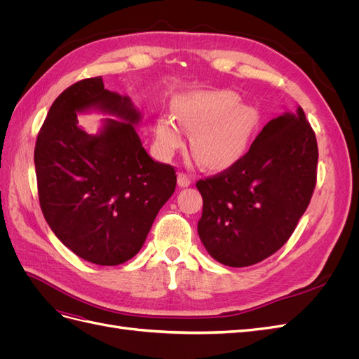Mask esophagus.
<instances>
[{"mask_svg":"<svg viewBox=\"0 0 359 359\" xmlns=\"http://www.w3.org/2000/svg\"><path fill=\"white\" fill-rule=\"evenodd\" d=\"M177 181H178V186L180 187H189L190 184H191V178L187 175V173H184V172L178 173Z\"/></svg>","mask_w":359,"mask_h":359,"instance_id":"obj_1","label":"esophagus"}]
</instances>
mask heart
<instances>
[{
	"label": "heart",
	"mask_w": 359,
	"mask_h": 359,
	"mask_svg": "<svg viewBox=\"0 0 359 359\" xmlns=\"http://www.w3.org/2000/svg\"><path fill=\"white\" fill-rule=\"evenodd\" d=\"M170 116H160L156 136L160 153L168 157L182 145V130L193 135V153L203 166L223 169L240 160L256 130L259 115L243 104L233 91L196 93L182 99Z\"/></svg>",
	"instance_id": "obj_1"
}]
</instances>
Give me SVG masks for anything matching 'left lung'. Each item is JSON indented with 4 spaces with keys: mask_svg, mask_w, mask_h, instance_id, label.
<instances>
[{
    "mask_svg": "<svg viewBox=\"0 0 359 359\" xmlns=\"http://www.w3.org/2000/svg\"><path fill=\"white\" fill-rule=\"evenodd\" d=\"M318 157L316 136L298 107L271 119L229 169L198 181V233L210 256L241 268L283 247L310 203Z\"/></svg>",
    "mask_w": 359,
    "mask_h": 359,
    "instance_id": "1",
    "label": "left lung"
}]
</instances>
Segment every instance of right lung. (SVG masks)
<instances>
[{"label": "right lung", "mask_w": 359, "mask_h": 359, "mask_svg": "<svg viewBox=\"0 0 359 359\" xmlns=\"http://www.w3.org/2000/svg\"><path fill=\"white\" fill-rule=\"evenodd\" d=\"M99 110V134L77 114ZM140 112L127 95L90 78L52 103L34 149L39 201L58 240L95 265L127 262L142 248L158 211L175 191V169L151 158L136 133Z\"/></svg>", "instance_id": "add662e5"}]
</instances>
